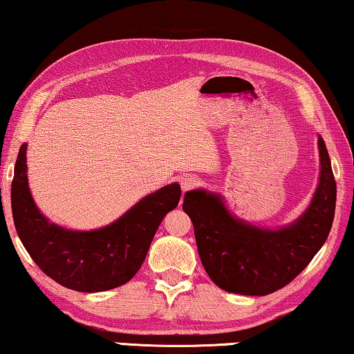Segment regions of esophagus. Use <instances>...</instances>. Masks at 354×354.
Segmentation results:
<instances>
[{
    "label": "esophagus",
    "mask_w": 354,
    "mask_h": 354,
    "mask_svg": "<svg viewBox=\"0 0 354 354\" xmlns=\"http://www.w3.org/2000/svg\"><path fill=\"white\" fill-rule=\"evenodd\" d=\"M199 185V180L193 176H188V177H183L180 180V187H182V192H189V189H194L196 187Z\"/></svg>",
    "instance_id": "esophagus-1"
}]
</instances>
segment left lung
Instances as JSON below:
<instances>
[{"label":"left lung","mask_w":354,"mask_h":354,"mask_svg":"<svg viewBox=\"0 0 354 354\" xmlns=\"http://www.w3.org/2000/svg\"><path fill=\"white\" fill-rule=\"evenodd\" d=\"M322 176L312 204L301 218L281 230H259L239 221L218 196L201 189L185 193L183 210L194 226L199 258L221 290L266 296L286 286L307 268L329 236L337 187L328 149L318 138Z\"/></svg>","instance_id":"obj_1"}]
</instances>
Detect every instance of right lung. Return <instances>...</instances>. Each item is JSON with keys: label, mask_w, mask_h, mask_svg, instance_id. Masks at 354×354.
I'll return each instance as SVG.
<instances>
[{"label": "right lung", "mask_w": 354, "mask_h": 354, "mask_svg": "<svg viewBox=\"0 0 354 354\" xmlns=\"http://www.w3.org/2000/svg\"><path fill=\"white\" fill-rule=\"evenodd\" d=\"M180 194V185H167L106 227L85 232L64 230L48 221L31 198L24 144L15 161L10 205L20 241L39 269L69 290L97 292L133 279L160 223L177 207Z\"/></svg>", "instance_id": "obj_1"}]
</instances>
